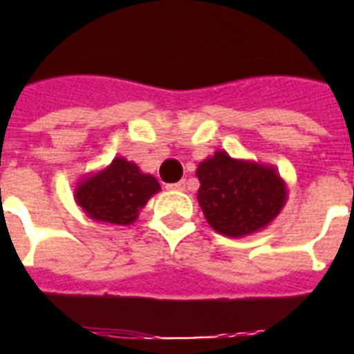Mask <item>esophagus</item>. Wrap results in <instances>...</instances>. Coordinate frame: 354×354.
<instances>
[{"instance_id":"obj_1","label":"esophagus","mask_w":354,"mask_h":354,"mask_svg":"<svg viewBox=\"0 0 354 354\" xmlns=\"http://www.w3.org/2000/svg\"><path fill=\"white\" fill-rule=\"evenodd\" d=\"M167 189H171V191H185V182H176V183H169Z\"/></svg>"}]
</instances>
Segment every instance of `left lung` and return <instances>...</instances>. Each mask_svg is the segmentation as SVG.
<instances>
[{
    "label": "left lung",
    "instance_id": "1",
    "mask_svg": "<svg viewBox=\"0 0 354 354\" xmlns=\"http://www.w3.org/2000/svg\"><path fill=\"white\" fill-rule=\"evenodd\" d=\"M198 204L216 233L252 235L270 226L285 207L288 191L277 169L257 161L235 160L224 150L196 169Z\"/></svg>",
    "mask_w": 354,
    "mask_h": 354
}]
</instances>
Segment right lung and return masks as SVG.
I'll use <instances>...</instances> for the list:
<instances>
[{
    "label": "right lung",
    "instance_id": "1",
    "mask_svg": "<svg viewBox=\"0 0 354 354\" xmlns=\"http://www.w3.org/2000/svg\"><path fill=\"white\" fill-rule=\"evenodd\" d=\"M158 191L161 187L152 174L141 171L133 161L118 156L110 165L82 178L73 196L91 221L130 226Z\"/></svg>",
    "mask_w": 354,
    "mask_h": 354
}]
</instances>
